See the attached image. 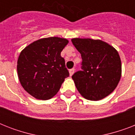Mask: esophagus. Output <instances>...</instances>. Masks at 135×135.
<instances>
[{
  "label": "esophagus",
  "instance_id": "34e87169",
  "mask_svg": "<svg viewBox=\"0 0 135 135\" xmlns=\"http://www.w3.org/2000/svg\"><path fill=\"white\" fill-rule=\"evenodd\" d=\"M74 71H75V69H71L69 70V75L70 76H71L73 74H74Z\"/></svg>",
  "mask_w": 135,
  "mask_h": 135
}]
</instances>
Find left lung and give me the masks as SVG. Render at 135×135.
<instances>
[{
  "mask_svg": "<svg viewBox=\"0 0 135 135\" xmlns=\"http://www.w3.org/2000/svg\"><path fill=\"white\" fill-rule=\"evenodd\" d=\"M71 41L83 59V71L72 76L76 88L86 99H102L115 90L121 77L119 54L101 40L75 38Z\"/></svg>",
  "mask_w": 135,
  "mask_h": 135,
  "instance_id": "left-lung-1",
  "label": "left lung"
}]
</instances>
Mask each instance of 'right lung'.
I'll list each match as a JSON object with an SVG mask.
<instances>
[{"mask_svg":"<svg viewBox=\"0 0 135 135\" xmlns=\"http://www.w3.org/2000/svg\"><path fill=\"white\" fill-rule=\"evenodd\" d=\"M69 41L59 37L39 39L26 46L17 60V74L23 88L38 99L55 96L69 76L61 52Z\"/></svg>","mask_w":135,"mask_h":135,"instance_id":"obj_1","label":"right lung"}]
</instances>
